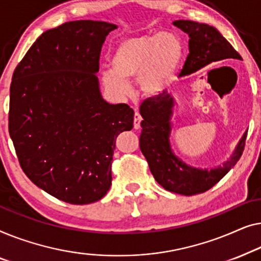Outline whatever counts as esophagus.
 <instances>
[{"instance_id":"esophagus-1","label":"esophagus","mask_w":261,"mask_h":261,"mask_svg":"<svg viewBox=\"0 0 261 261\" xmlns=\"http://www.w3.org/2000/svg\"><path fill=\"white\" fill-rule=\"evenodd\" d=\"M141 122H142V117L139 115L138 111H136L135 118H134V127L136 130H138L139 127H141Z\"/></svg>"}]
</instances>
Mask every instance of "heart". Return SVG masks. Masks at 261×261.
<instances>
[{
    "mask_svg": "<svg viewBox=\"0 0 261 261\" xmlns=\"http://www.w3.org/2000/svg\"><path fill=\"white\" fill-rule=\"evenodd\" d=\"M182 59L183 45L172 34L125 39L113 50V71L102 73V84L118 97H126L131 92L129 82L138 79L145 97H159L174 83Z\"/></svg>",
    "mask_w": 261,
    "mask_h": 261,
    "instance_id": "b5f03b06",
    "label": "heart"
}]
</instances>
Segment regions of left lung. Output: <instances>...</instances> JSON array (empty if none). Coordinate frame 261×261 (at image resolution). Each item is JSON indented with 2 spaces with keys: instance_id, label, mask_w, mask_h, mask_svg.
Segmentation results:
<instances>
[{
  "instance_id": "1",
  "label": "left lung",
  "mask_w": 261,
  "mask_h": 261,
  "mask_svg": "<svg viewBox=\"0 0 261 261\" xmlns=\"http://www.w3.org/2000/svg\"><path fill=\"white\" fill-rule=\"evenodd\" d=\"M172 24L189 36V54L179 76L195 73L214 61L241 59L233 46L212 25L189 20H177ZM174 105V98L168 92L142 102L139 109L143 117L139 148L148 161L153 177L164 189L192 196L207 192L236 166L245 149L247 131L238 143L230 159L222 166L209 170L190 167L171 150L170 120Z\"/></svg>"
}]
</instances>
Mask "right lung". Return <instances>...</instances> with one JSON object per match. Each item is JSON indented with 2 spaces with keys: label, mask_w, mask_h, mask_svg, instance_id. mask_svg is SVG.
I'll use <instances>...</instances> for the list:
<instances>
[{
  "label": "right lung",
  "mask_w": 261,
  "mask_h": 261,
  "mask_svg": "<svg viewBox=\"0 0 261 261\" xmlns=\"http://www.w3.org/2000/svg\"><path fill=\"white\" fill-rule=\"evenodd\" d=\"M116 24L71 21L36 39L14 71L9 135L22 170L72 204L100 200L111 187L116 138L134 127V110L101 97L99 58Z\"/></svg>",
  "instance_id": "1"
}]
</instances>
